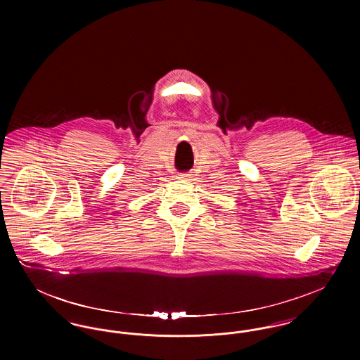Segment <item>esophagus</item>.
I'll use <instances>...</instances> for the list:
<instances>
[{
    "label": "esophagus",
    "instance_id": "esophagus-1",
    "mask_svg": "<svg viewBox=\"0 0 360 360\" xmlns=\"http://www.w3.org/2000/svg\"><path fill=\"white\" fill-rule=\"evenodd\" d=\"M188 172H181V178H184V179H188Z\"/></svg>",
    "mask_w": 360,
    "mask_h": 360
}]
</instances>
